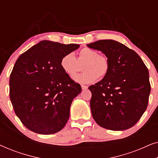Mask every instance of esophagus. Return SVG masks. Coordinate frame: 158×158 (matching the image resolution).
Returning a JSON list of instances; mask_svg holds the SVG:
<instances>
[{
    "instance_id": "1",
    "label": "esophagus",
    "mask_w": 158,
    "mask_h": 158,
    "mask_svg": "<svg viewBox=\"0 0 158 158\" xmlns=\"http://www.w3.org/2000/svg\"><path fill=\"white\" fill-rule=\"evenodd\" d=\"M81 88H82V89H83V90H85V89H87V88H88V86L87 85H81Z\"/></svg>"
}]
</instances>
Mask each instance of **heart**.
Returning <instances> with one entry per match:
<instances>
[{
  "label": "heart",
  "instance_id": "b5f03b06",
  "mask_svg": "<svg viewBox=\"0 0 158 158\" xmlns=\"http://www.w3.org/2000/svg\"><path fill=\"white\" fill-rule=\"evenodd\" d=\"M84 72L75 77V81L81 83H90L106 76L110 69L109 60L106 56L98 55L96 50L90 48L82 49L77 54V59L72 53L64 55L60 60V66L64 73L71 78L76 76L83 64Z\"/></svg>",
  "mask_w": 158,
  "mask_h": 158
}]
</instances>
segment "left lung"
<instances>
[{"mask_svg":"<svg viewBox=\"0 0 158 158\" xmlns=\"http://www.w3.org/2000/svg\"><path fill=\"white\" fill-rule=\"evenodd\" d=\"M87 46L102 52L110 62L106 76L88 88L93 117L110 130L131 128L148 105L151 86L148 68L135 51L116 41L98 40Z\"/></svg>","mask_w":158,"mask_h":158,"instance_id":"1","label":"left lung"}]
</instances>
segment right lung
Listing matches in <instances>:
<instances>
[{"mask_svg":"<svg viewBox=\"0 0 158 158\" xmlns=\"http://www.w3.org/2000/svg\"><path fill=\"white\" fill-rule=\"evenodd\" d=\"M79 47L41 41L17 59L9 96L16 116L29 130L51 135L65 126L73 98L82 89L62 70L60 60Z\"/></svg>","mask_w":158,"mask_h":158,"instance_id":"right-lung-1","label":"right lung"}]
</instances>
